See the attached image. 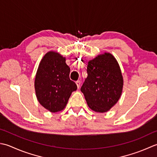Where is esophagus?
<instances>
[{"instance_id": "obj_1", "label": "esophagus", "mask_w": 157, "mask_h": 157, "mask_svg": "<svg viewBox=\"0 0 157 157\" xmlns=\"http://www.w3.org/2000/svg\"><path fill=\"white\" fill-rule=\"evenodd\" d=\"M81 81H76V85H77V87H78V88H79V87H80V85H81Z\"/></svg>"}]
</instances>
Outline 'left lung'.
Here are the masks:
<instances>
[{"label": "left lung", "mask_w": 157, "mask_h": 157, "mask_svg": "<svg viewBox=\"0 0 157 157\" xmlns=\"http://www.w3.org/2000/svg\"><path fill=\"white\" fill-rule=\"evenodd\" d=\"M87 72L81 91L92 110L105 113L122 94L123 78L119 63L112 54L104 53L89 61Z\"/></svg>", "instance_id": "left-lung-1"}]
</instances>
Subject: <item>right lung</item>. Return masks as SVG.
Masks as SVG:
<instances>
[{
    "label": "right lung",
    "instance_id": "add662e5",
    "mask_svg": "<svg viewBox=\"0 0 157 157\" xmlns=\"http://www.w3.org/2000/svg\"><path fill=\"white\" fill-rule=\"evenodd\" d=\"M70 71L65 57L55 52L47 53L39 63L35 92L39 103L52 113L63 110L72 93L77 89L76 83L70 79Z\"/></svg>",
    "mask_w": 157,
    "mask_h": 157
}]
</instances>
